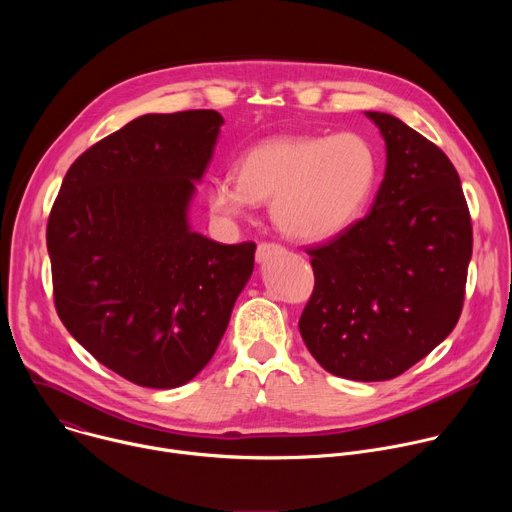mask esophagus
<instances>
[{
	"mask_svg": "<svg viewBox=\"0 0 512 512\" xmlns=\"http://www.w3.org/2000/svg\"><path fill=\"white\" fill-rule=\"evenodd\" d=\"M283 253H285V249H283L281 245H275V243H261V245L257 247L255 259H257V263H265V261H269L271 257H277V255H283Z\"/></svg>",
	"mask_w": 512,
	"mask_h": 512,
	"instance_id": "obj_1",
	"label": "esophagus"
}]
</instances>
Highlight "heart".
<instances>
[{
	"label": "heart",
	"mask_w": 512,
	"mask_h": 512,
	"mask_svg": "<svg viewBox=\"0 0 512 512\" xmlns=\"http://www.w3.org/2000/svg\"><path fill=\"white\" fill-rule=\"evenodd\" d=\"M377 156L358 133L283 135L249 148L235 176L216 178L208 206L239 221L271 200V218L287 237L318 243L346 231L367 206L377 182Z\"/></svg>",
	"instance_id": "1"
}]
</instances>
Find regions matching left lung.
Segmentation results:
<instances>
[{
  "label": "left lung",
  "mask_w": 512,
  "mask_h": 512,
  "mask_svg": "<svg viewBox=\"0 0 512 512\" xmlns=\"http://www.w3.org/2000/svg\"><path fill=\"white\" fill-rule=\"evenodd\" d=\"M387 150L371 212L308 249L302 338L328 373L387 381L444 342L464 304L472 223L448 156L401 119L367 111Z\"/></svg>",
  "instance_id": "left-lung-1"
}]
</instances>
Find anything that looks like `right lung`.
Segmentation results:
<instances>
[{
	"label": "right lung",
	"mask_w": 512,
	"mask_h": 512,
	"mask_svg": "<svg viewBox=\"0 0 512 512\" xmlns=\"http://www.w3.org/2000/svg\"><path fill=\"white\" fill-rule=\"evenodd\" d=\"M223 123L210 109L133 119L68 168L48 218L62 324L139 387L192 381L253 273L255 243L221 245L188 221Z\"/></svg>",
	"instance_id": "obj_1"
}]
</instances>
